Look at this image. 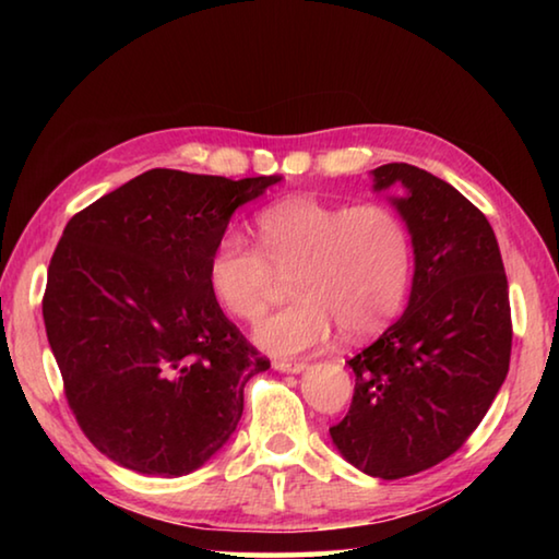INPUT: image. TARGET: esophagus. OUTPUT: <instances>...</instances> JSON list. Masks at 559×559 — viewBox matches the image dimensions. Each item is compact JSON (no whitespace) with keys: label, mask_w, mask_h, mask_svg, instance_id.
Listing matches in <instances>:
<instances>
[{"label":"esophagus","mask_w":559,"mask_h":559,"mask_svg":"<svg viewBox=\"0 0 559 559\" xmlns=\"http://www.w3.org/2000/svg\"><path fill=\"white\" fill-rule=\"evenodd\" d=\"M273 367H276V370H281V372H290V374H298V372H302L306 370V362H296V359H276V362H273Z\"/></svg>","instance_id":"obj_1"}]
</instances>
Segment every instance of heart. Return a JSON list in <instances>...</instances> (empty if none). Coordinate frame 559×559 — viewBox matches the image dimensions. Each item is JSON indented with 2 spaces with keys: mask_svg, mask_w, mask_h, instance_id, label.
I'll return each instance as SVG.
<instances>
[{
  "mask_svg": "<svg viewBox=\"0 0 559 559\" xmlns=\"http://www.w3.org/2000/svg\"><path fill=\"white\" fill-rule=\"evenodd\" d=\"M259 246L224 231L206 259V283L226 313L253 323L266 313L278 276L296 300L257 328V343L293 357L347 337L380 333L404 308L414 246L404 216L380 202L335 204L293 197L257 214Z\"/></svg>",
  "mask_w": 559,
  "mask_h": 559,
  "instance_id": "obj_1",
  "label": "heart"
}]
</instances>
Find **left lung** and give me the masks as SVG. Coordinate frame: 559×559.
Instances as JSON below:
<instances>
[{"mask_svg":"<svg viewBox=\"0 0 559 559\" xmlns=\"http://www.w3.org/2000/svg\"><path fill=\"white\" fill-rule=\"evenodd\" d=\"M414 246L404 316L349 359L355 394L330 427L337 451L367 476L394 480L456 453L503 384L513 345L508 278L484 212L427 169H372Z\"/></svg>","mask_w":559,"mask_h":559,"instance_id":"left-lung-1","label":"left lung"}]
</instances>
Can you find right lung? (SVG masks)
Here are the masks:
<instances>
[{
	"label": "right lung",
	"instance_id": "obj_1",
	"mask_svg": "<svg viewBox=\"0 0 559 559\" xmlns=\"http://www.w3.org/2000/svg\"><path fill=\"white\" fill-rule=\"evenodd\" d=\"M276 182L150 169L66 224L46 337L75 421L110 461L185 476L229 441L246 382L271 362L222 313L206 259L231 214Z\"/></svg>",
	"mask_w": 559,
	"mask_h": 559
}]
</instances>
